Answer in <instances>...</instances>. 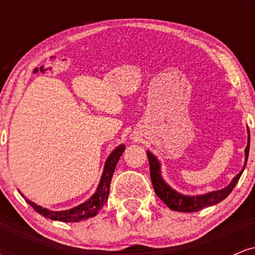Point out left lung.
<instances>
[{"instance_id": "1", "label": "left lung", "mask_w": 255, "mask_h": 255, "mask_svg": "<svg viewBox=\"0 0 255 255\" xmlns=\"http://www.w3.org/2000/svg\"><path fill=\"white\" fill-rule=\"evenodd\" d=\"M248 131V142L246 146L245 150V165L242 168V170L233 178V181L228 184L227 187L223 189H219V191H213L206 194L201 195H183L181 193L171 188L168 183L163 180L162 172H160V163L158 162V159L150 151H147V158L148 162H150V175H151V181L153 184V189L156 192L157 197L164 203L169 209L174 210V211L178 212H197L200 210L205 209V207L212 206L221 203L222 200H224L228 195L230 194L231 191L234 189V187L236 186V183L239 182L240 177H241L242 172H244L246 164H247L248 159V153H250V129L247 128Z\"/></svg>"}]
</instances>
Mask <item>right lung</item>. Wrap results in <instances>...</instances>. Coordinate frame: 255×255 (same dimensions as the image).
Returning <instances> with one entry per match:
<instances>
[{"instance_id": "right-lung-1", "label": "right lung", "mask_w": 255, "mask_h": 255, "mask_svg": "<svg viewBox=\"0 0 255 255\" xmlns=\"http://www.w3.org/2000/svg\"><path fill=\"white\" fill-rule=\"evenodd\" d=\"M126 146L120 145L110 153V156L108 157V159L105 160L104 170L102 174L101 181L97 187V191L95 194L91 197L89 200L85 201V203L78 205V206L73 207L71 210H66V211H50L48 209H44V207L39 206V205L32 203V201L27 200L28 204L31 205L34 209V211L44 216L45 218H50L52 221H60V222H80L84 219H89L91 217H95L97 215L99 210L104 206V204L107 203L108 197H109V191H110V182L111 178H113V174L115 171L116 164H118L120 157L124 153Z\"/></svg>"}]
</instances>
